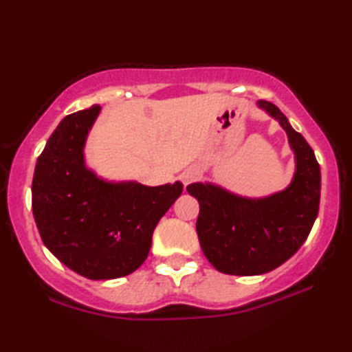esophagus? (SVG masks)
Segmentation results:
<instances>
[{"label": "esophagus", "instance_id": "esophagus-1", "mask_svg": "<svg viewBox=\"0 0 352 352\" xmlns=\"http://www.w3.org/2000/svg\"><path fill=\"white\" fill-rule=\"evenodd\" d=\"M197 177H199V170L197 169H188L186 172H183V174H182V182L184 184H188L190 182H194Z\"/></svg>", "mask_w": 352, "mask_h": 352}]
</instances>
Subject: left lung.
Segmentation results:
<instances>
[{
    "instance_id": "left-lung-1",
    "label": "left lung",
    "mask_w": 352,
    "mask_h": 352,
    "mask_svg": "<svg viewBox=\"0 0 352 352\" xmlns=\"http://www.w3.org/2000/svg\"><path fill=\"white\" fill-rule=\"evenodd\" d=\"M287 135L295 172L283 190L247 197L211 182L190 183L199 200L197 234L201 252L226 275L253 276L275 270L307 239L318 216L321 174L315 153L275 104L258 100Z\"/></svg>"
}]
</instances>
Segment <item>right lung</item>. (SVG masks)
<instances>
[{"label":"right lung","instance_id":"obj_1","mask_svg":"<svg viewBox=\"0 0 352 352\" xmlns=\"http://www.w3.org/2000/svg\"><path fill=\"white\" fill-rule=\"evenodd\" d=\"M100 105L63 118L37 160L32 211L46 248L88 279H115L146 261L152 234L183 192L180 182L146 186L88 168L85 144Z\"/></svg>","mask_w":352,"mask_h":352}]
</instances>
